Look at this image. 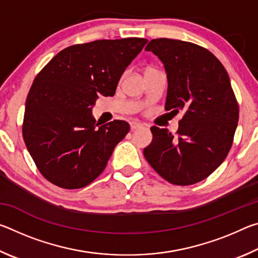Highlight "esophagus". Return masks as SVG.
Wrapping results in <instances>:
<instances>
[{"instance_id":"obj_1","label":"esophagus","mask_w":258,"mask_h":258,"mask_svg":"<svg viewBox=\"0 0 258 258\" xmlns=\"http://www.w3.org/2000/svg\"><path fill=\"white\" fill-rule=\"evenodd\" d=\"M130 125H131V130H132V131L143 127V125L141 123H137V121H132V123H131Z\"/></svg>"}]
</instances>
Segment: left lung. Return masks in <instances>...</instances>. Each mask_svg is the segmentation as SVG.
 <instances>
[{
	"mask_svg": "<svg viewBox=\"0 0 258 258\" xmlns=\"http://www.w3.org/2000/svg\"><path fill=\"white\" fill-rule=\"evenodd\" d=\"M146 50L167 73L165 110H182L183 117L176 134L152 126L154 139L143 155L164 180L195 184L223 163L232 146L239 106L228 72L211 51L191 42L155 38Z\"/></svg>",
	"mask_w": 258,
	"mask_h": 258,
	"instance_id": "obj_1",
	"label": "left lung"
}]
</instances>
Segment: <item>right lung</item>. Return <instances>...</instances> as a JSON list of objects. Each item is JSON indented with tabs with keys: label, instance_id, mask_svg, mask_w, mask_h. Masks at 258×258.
<instances>
[{
	"label": "right lung",
	"instance_id": "1",
	"mask_svg": "<svg viewBox=\"0 0 258 258\" xmlns=\"http://www.w3.org/2000/svg\"><path fill=\"white\" fill-rule=\"evenodd\" d=\"M147 42L128 37L68 46L35 77L23 137L38 171L52 184L80 189L106 168L130 125L124 120L100 125L91 110L99 95L115 94L121 74Z\"/></svg>",
	"mask_w": 258,
	"mask_h": 258
}]
</instances>
